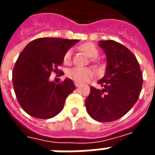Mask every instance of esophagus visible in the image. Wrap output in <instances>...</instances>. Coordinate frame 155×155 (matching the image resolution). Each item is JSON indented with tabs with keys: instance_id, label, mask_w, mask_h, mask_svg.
<instances>
[{
	"instance_id": "34e87169",
	"label": "esophagus",
	"mask_w": 155,
	"mask_h": 155,
	"mask_svg": "<svg viewBox=\"0 0 155 155\" xmlns=\"http://www.w3.org/2000/svg\"><path fill=\"white\" fill-rule=\"evenodd\" d=\"M74 85L76 87H79L80 85H81V84H79V83H76V82H74Z\"/></svg>"
}]
</instances>
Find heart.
I'll return each instance as SVG.
<instances>
[{
    "mask_svg": "<svg viewBox=\"0 0 155 155\" xmlns=\"http://www.w3.org/2000/svg\"><path fill=\"white\" fill-rule=\"evenodd\" d=\"M79 49L81 51H83L87 57H90V61L94 63L95 66H98L99 65V61L96 58L98 56V49L94 44L90 43V42H86V43L81 44L79 47ZM71 50L66 51L63 56V63L66 65H69L71 61ZM94 72L89 67H85V68L73 67V68L69 69L66 72L67 77L79 84L85 83L87 81H90L94 76Z\"/></svg>",
    "mask_w": 155,
    "mask_h": 155,
    "instance_id": "obj_1",
    "label": "heart"
}]
</instances>
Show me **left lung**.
<instances>
[{
    "label": "left lung",
    "mask_w": 155,
    "mask_h": 155,
    "mask_svg": "<svg viewBox=\"0 0 155 155\" xmlns=\"http://www.w3.org/2000/svg\"><path fill=\"white\" fill-rule=\"evenodd\" d=\"M107 57V68L99 84L102 89L90 87L85 100L89 116L96 121L108 122L126 115L142 89L143 76L135 55L127 47L113 40L99 41Z\"/></svg>",
    "instance_id": "8db88e82"
}]
</instances>
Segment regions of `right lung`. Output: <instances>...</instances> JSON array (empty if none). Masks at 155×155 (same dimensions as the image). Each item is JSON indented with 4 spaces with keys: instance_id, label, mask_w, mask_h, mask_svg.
I'll return each mask as SVG.
<instances>
[{
    "instance_id": "right-lung-1",
    "label": "right lung",
    "mask_w": 155,
    "mask_h": 155,
    "mask_svg": "<svg viewBox=\"0 0 155 155\" xmlns=\"http://www.w3.org/2000/svg\"><path fill=\"white\" fill-rule=\"evenodd\" d=\"M78 42L40 38L29 42L21 51L14 66L12 82L17 100L28 115L48 119L62 110L67 96L75 86L71 79L55 84L49 81V76L52 71L63 74L58 70L63 56Z\"/></svg>"
}]
</instances>
